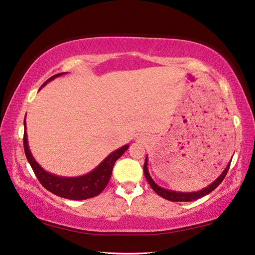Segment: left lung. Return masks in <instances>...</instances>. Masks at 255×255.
I'll return each instance as SVG.
<instances>
[{
	"mask_svg": "<svg viewBox=\"0 0 255 255\" xmlns=\"http://www.w3.org/2000/svg\"><path fill=\"white\" fill-rule=\"evenodd\" d=\"M230 164H231V162H229V164L227 165V167L224 168V171L220 174V177H218L217 179H215V181L211 182L210 185H208L207 187H204V188L200 189V191H196V192H178V191H173V189H167V188L160 187V186L157 185L156 182L153 181L151 175H150V173H149L148 156L145 157L144 166H143V172H144V175H145L146 180H148V182H149V185L151 186V188L159 196H162V198L166 199L168 201H172V202H191V201L198 200L200 198H202V196H206L207 194H209V193L213 192L214 189L216 188L222 181H223V179L225 178V175H227V173H228L229 167H230Z\"/></svg>",
	"mask_w": 255,
	"mask_h": 255,
	"instance_id": "8db88e82",
	"label": "left lung"
}]
</instances>
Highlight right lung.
Segmentation results:
<instances>
[{"label":"right lung","instance_id":"add662e5","mask_svg":"<svg viewBox=\"0 0 255 255\" xmlns=\"http://www.w3.org/2000/svg\"><path fill=\"white\" fill-rule=\"evenodd\" d=\"M66 73L56 74L52 76L49 80H47L42 84V87L54 80L55 77H59L61 75H64ZM26 118V116H25ZM24 151L25 156H26L27 162L30 163L32 170H33L34 174L37 175L38 180L44 187L49 191L53 194H55L60 198L69 199V200H87L93 198V196L99 195L100 193L104 191L109 184L111 175H112L113 166L118 159L124 155L125 151L129 148L128 144H125L121 148L114 150L111 152L105 159L100 163L98 166L93 168L92 171L89 172L87 174L78 175V177H61V175H56L51 172L46 171L45 168L41 167L34 157L32 156V152L28 146L27 142V132H26V123L24 119Z\"/></svg>","mask_w":255,"mask_h":255}]
</instances>
